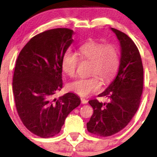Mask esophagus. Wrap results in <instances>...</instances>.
I'll list each match as a JSON object with an SVG mask.
<instances>
[{"instance_id":"34e87169","label":"esophagus","mask_w":157,"mask_h":157,"mask_svg":"<svg viewBox=\"0 0 157 157\" xmlns=\"http://www.w3.org/2000/svg\"><path fill=\"white\" fill-rule=\"evenodd\" d=\"M80 100H81V103H82V104L87 103V102H88L87 100H86V99H85V98H82V97H81Z\"/></svg>"}]
</instances>
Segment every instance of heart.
Instances as JSON below:
<instances>
[{"instance_id": "obj_1", "label": "heart", "mask_w": 157, "mask_h": 157, "mask_svg": "<svg viewBox=\"0 0 157 157\" xmlns=\"http://www.w3.org/2000/svg\"><path fill=\"white\" fill-rule=\"evenodd\" d=\"M82 60L91 62L89 77H80L68 85V89L72 92L82 97H86L97 92L101 88V80L109 82L116 74L120 63L117 48L113 44L102 43H86L77 49V53ZM75 53L67 51L63 54L61 60V68L68 77L76 75L79 59Z\"/></svg>"}]
</instances>
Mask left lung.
<instances>
[{"instance_id":"1","label":"left lung","mask_w":157,"mask_h":157,"mask_svg":"<svg viewBox=\"0 0 157 157\" xmlns=\"http://www.w3.org/2000/svg\"><path fill=\"white\" fill-rule=\"evenodd\" d=\"M121 46V57L117 76L99 97L89 101L94 109L87 130L91 134L106 137L120 131L137 111L143 90V66L136 44L127 35L111 28Z\"/></svg>"}]
</instances>
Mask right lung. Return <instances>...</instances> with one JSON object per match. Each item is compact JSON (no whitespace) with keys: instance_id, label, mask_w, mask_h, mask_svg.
Segmentation results:
<instances>
[{"instance_id":"1","label":"right lung","mask_w":157,"mask_h":157,"mask_svg":"<svg viewBox=\"0 0 157 157\" xmlns=\"http://www.w3.org/2000/svg\"><path fill=\"white\" fill-rule=\"evenodd\" d=\"M73 34L67 28L37 34L16 60L12 89L17 112L25 127L40 137L59 134L68 113L80 104L74 93L54 97L63 87L61 60Z\"/></svg>"}]
</instances>
